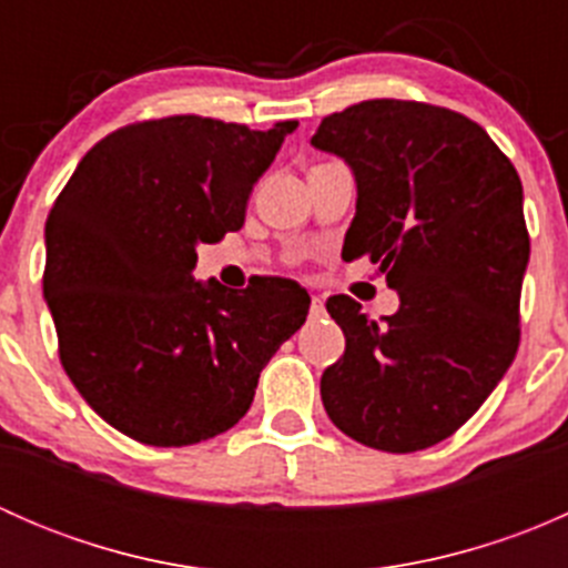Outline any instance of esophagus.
Masks as SVG:
<instances>
[{
    "instance_id": "obj_1",
    "label": "esophagus",
    "mask_w": 568,
    "mask_h": 568,
    "mask_svg": "<svg viewBox=\"0 0 568 568\" xmlns=\"http://www.w3.org/2000/svg\"><path fill=\"white\" fill-rule=\"evenodd\" d=\"M326 311H324V300L321 296H313L311 300V318H324Z\"/></svg>"
}]
</instances>
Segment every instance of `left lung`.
Returning <instances> with one entry per match:
<instances>
[{"label": "left lung", "mask_w": 568, "mask_h": 568, "mask_svg": "<svg viewBox=\"0 0 568 568\" xmlns=\"http://www.w3.org/2000/svg\"><path fill=\"white\" fill-rule=\"evenodd\" d=\"M311 145L343 159L357 183L343 252L371 255L400 300L382 324L352 296L326 302L346 352L321 376L324 409L368 448H432L517 357L530 257L523 181L478 123L417 101L343 109Z\"/></svg>", "instance_id": "8db88e82"}]
</instances>
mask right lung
<instances>
[{
	"instance_id": "obj_1",
	"label": "right lung",
	"mask_w": 568,
	"mask_h": 568,
	"mask_svg": "<svg viewBox=\"0 0 568 568\" xmlns=\"http://www.w3.org/2000/svg\"><path fill=\"white\" fill-rule=\"evenodd\" d=\"M296 120L268 131L197 114L104 136L45 220L43 300L82 398L136 443L181 448L236 426L257 376L305 324L291 280H194L200 244L239 231Z\"/></svg>"
}]
</instances>
